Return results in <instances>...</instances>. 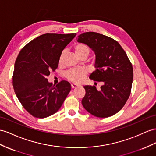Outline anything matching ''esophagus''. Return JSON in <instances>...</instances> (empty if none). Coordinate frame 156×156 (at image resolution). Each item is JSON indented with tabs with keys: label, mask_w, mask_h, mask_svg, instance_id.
<instances>
[{
	"label": "esophagus",
	"mask_w": 156,
	"mask_h": 156,
	"mask_svg": "<svg viewBox=\"0 0 156 156\" xmlns=\"http://www.w3.org/2000/svg\"><path fill=\"white\" fill-rule=\"evenodd\" d=\"M79 86L78 84H76V83H72L71 84V87H73V88H76V87H78Z\"/></svg>",
	"instance_id": "1"
}]
</instances>
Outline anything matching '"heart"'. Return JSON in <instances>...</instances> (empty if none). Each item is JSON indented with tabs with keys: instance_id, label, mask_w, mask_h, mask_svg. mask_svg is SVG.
I'll list each match as a JSON object with an SVG mask.
<instances>
[{
	"instance_id": "b5f03b06",
	"label": "heart",
	"mask_w": 156,
	"mask_h": 156,
	"mask_svg": "<svg viewBox=\"0 0 156 156\" xmlns=\"http://www.w3.org/2000/svg\"><path fill=\"white\" fill-rule=\"evenodd\" d=\"M74 51L76 55L79 58H87L88 57L90 53V47L84 43H77L74 47ZM63 57V55L62 54L60 56L59 62H62ZM86 75L84 70L82 69H71L68 70L65 73V77L69 81L74 83H80L81 82Z\"/></svg>"
}]
</instances>
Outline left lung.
I'll return each instance as SVG.
<instances>
[{
    "instance_id": "8db88e82",
    "label": "left lung",
    "mask_w": 156,
    "mask_h": 156,
    "mask_svg": "<svg viewBox=\"0 0 156 156\" xmlns=\"http://www.w3.org/2000/svg\"><path fill=\"white\" fill-rule=\"evenodd\" d=\"M77 41L94 51L95 70L89 78L103 83L100 90L95 86H83L86 95L82 105L97 117L112 116L122 108L130 96L133 65L120 44L106 35L90 31L79 35Z\"/></svg>"
}]
</instances>
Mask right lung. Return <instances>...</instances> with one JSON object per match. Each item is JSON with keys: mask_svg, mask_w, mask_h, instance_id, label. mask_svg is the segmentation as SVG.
Segmentation results:
<instances>
[{"mask_svg": "<svg viewBox=\"0 0 156 156\" xmlns=\"http://www.w3.org/2000/svg\"><path fill=\"white\" fill-rule=\"evenodd\" d=\"M76 34L47 33L22 48L14 65L12 84L20 102L36 118H45L61 108L71 90L70 83L62 80L56 86L47 76L57 69L62 50Z\"/></svg>", "mask_w": 156, "mask_h": 156, "instance_id": "add662e5", "label": "right lung"}]
</instances>
